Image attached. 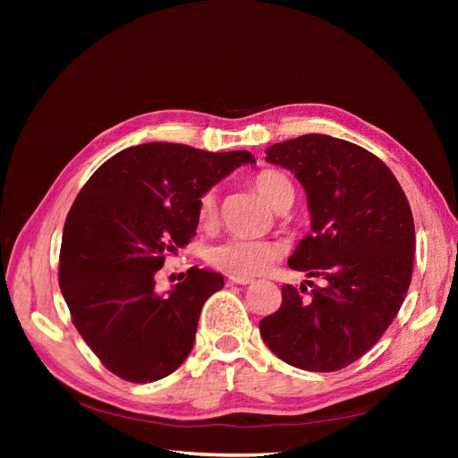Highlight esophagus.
Wrapping results in <instances>:
<instances>
[{
	"label": "esophagus",
	"instance_id": "34e87169",
	"mask_svg": "<svg viewBox=\"0 0 458 458\" xmlns=\"http://www.w3.org/2000/svg\"><path fill=\"white\" fill-rule=\"evenodd\" d=\"M227 283L229 284H250V283H254V279L252 276H234V275H229L227 276Z\"/></svg>",
	"mask_w": 458,
	"mask_h": 458
}]
</instances>
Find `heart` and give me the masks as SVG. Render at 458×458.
I'll return each instance as SVG.
<instances>
[{"mask_svg":"<svg viewBox=\"0 0 458 458\" xmlns=\"http://www.w3.org/2000/svg\"><path fill=\"white\" fill-rule=\"evenodd\" d=\"M254 187L276 212H284L294 202V183L284 172L266 168L254 175ZM197 216L202 225H210L217 216V195L208 189L199 199ZM281 258V246L271 241L233 237L208 250V261L219 271L234 276H250L267 271Z\"/></svg>","mask_w":458,"mask_h":458,"instance_id":"1","label":"heart"}]
</instances>
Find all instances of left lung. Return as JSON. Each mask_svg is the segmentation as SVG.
<instances>
[{"mask_svg": "<svg viewBox=\"0 0 458 458\" xmlns=\"http://www.w3.org/2000/svg\"><path fill=\"white\" fill-rule=\"evenodd\" d=\"M266 152L308 192L311 233L288 266L323 284H284L281 308L261 318L259 335L288 365L340 370L380 340L407 296L414 261L409 200L392 170L355 143L308 133Z\"/></svg>", "mask_w": 458, "mask_h": 458, "instance_id": "obj_1", "label": "left lung"}]
</instances>
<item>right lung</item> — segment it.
I'll return each mask as SVG.
<instances>
[{
    "label": "right lung",
    "instance_id": "obj_1",
    "mask_svg": "<svg viewBox=\"0 0 458 458\" xmlns=\"http://www.w3.org/2000/svg\"><path fill=\"white\" fill-rule=\"evenodd\" d=\"M246 162H256L248 150L147 143L108 158L78 192L63 229L61 293L80 336L122 380H160L191 353L224 276L191 267L162 294L158 269L197 234L202 192Z\"/></svg>",
    "mask_w": 458,
    "mask_h": 458
}]
</instances>
